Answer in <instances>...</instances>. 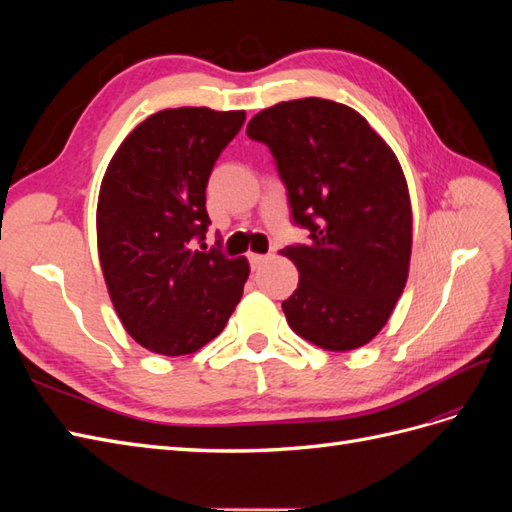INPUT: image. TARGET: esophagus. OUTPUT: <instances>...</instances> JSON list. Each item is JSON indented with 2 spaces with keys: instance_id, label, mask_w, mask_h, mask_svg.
Listing matches in <instances>:
<instances>
[{
  "instance_id": "esophagus-1",
  "label": "esophagus",
  "mask_w": 512,
  "mask_h": 512,
  "mask_svg": "<svg viewBox=\"0 0 512 512\" xmlns=\"http://www.w3.org/2000/svg\"><path fill=\"white\" fill-rule=\"evenodd\" d=\"M267 258H269V256H265V254H250V265H252V269H258Z\"/></svg>"
}]
</instances>
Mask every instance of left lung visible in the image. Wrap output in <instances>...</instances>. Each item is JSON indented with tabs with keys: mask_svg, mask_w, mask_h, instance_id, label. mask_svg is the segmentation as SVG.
<instances>
[{
	"mask_svg": "<svg viewBox=\"0 0 512 512\" xmlns=\"http://www.w3.org/2000/svg\"><path fill=\"white\" fill-rule=\"evenodd\" d=\"M275 158L294 224L309 241L282 250L299 286L282 303L290 329L324 350L374 339L408 280L412 207L393 149L354 108L280 102L247 123Z\"/></svg>",
	"mask_w": 512,
	"mask_h": 512,
	"instance_id": "left-lung-1",
	"label": "left lung"
}]
</instances>
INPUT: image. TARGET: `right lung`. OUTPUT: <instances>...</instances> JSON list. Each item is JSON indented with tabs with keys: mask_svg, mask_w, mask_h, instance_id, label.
<instances>
[{
	"mask_svg": "<svg viewBox=\"0 0 512 512\" xmlns=\"http://www.w3.org/2000/svg\"><path fill=\"white\" fill-rule=\"evenodd\" d=\"M243 121L245 111L166 108L138 123L104 173L96 211L104 282L123 327L156 354L203 348L241 301L247 260L196 251L195 241L211 224L213 164Z\"/></svg>",
	"mask_w": 512,
	"mask_h": 512,
	"instance_id": "obj_1",
	"label": "right lung"
}]
</instances>
